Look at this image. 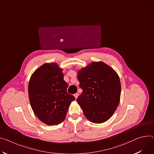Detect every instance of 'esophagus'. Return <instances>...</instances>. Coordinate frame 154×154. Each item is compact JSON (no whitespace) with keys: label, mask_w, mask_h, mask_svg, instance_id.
Returning a JSON list of instances; mask_svg holds the SVG:
<instances>
[{"label":"esophagus","mask_w":154,"mask_h":154,"mask_svg":"<svg viewBox=\"0 0 154 154\" xmlns=\"http://www.w3.org/2000/svg\"><path fill=\"white\" fill-rule=\"evenodd\" d=\"M74 96V97H75V99H77V97H78V96H79V93H75Z\"/></svg>","instance_id":"34e87169"}]
</instances>
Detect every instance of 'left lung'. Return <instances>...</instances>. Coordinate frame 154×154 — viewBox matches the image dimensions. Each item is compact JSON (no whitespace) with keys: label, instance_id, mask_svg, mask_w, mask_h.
Listing matches in <instances>:
<instances>
[{"label":"left lung","instance_id":"left-lung-1","mask_svg":"<svg viewBox=\"0 0 154 154\" xmlns=\"http://www.w3.org/2000/svg\"><path fill=\"white\" fill-rule=\"evenodd\" d=\"M83 91L78 104L91 122L102 123L114 114L120 100L121 83L114 69L102 61L92 62L77 72Z\"/></svg>","mask_w":154,"mask_h":154}]
</instances>
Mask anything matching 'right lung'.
<instances>
[{"label":"right lung","mask_w":154,"mask_h":154,"mask_svg":"<svg viewBox=\"0 0 154 154\" xmlns=\"http://www.w3.org/2000/svg\"><path fill=\"white\" fill-rule=\"evenodd\" d=\"M63 68L57 63H47L31 75L28 94L32 109L36 117L47 125H58L66 118L75 97L67 93Z\"/></svg>","instance_id":"1"}]
</instances>
